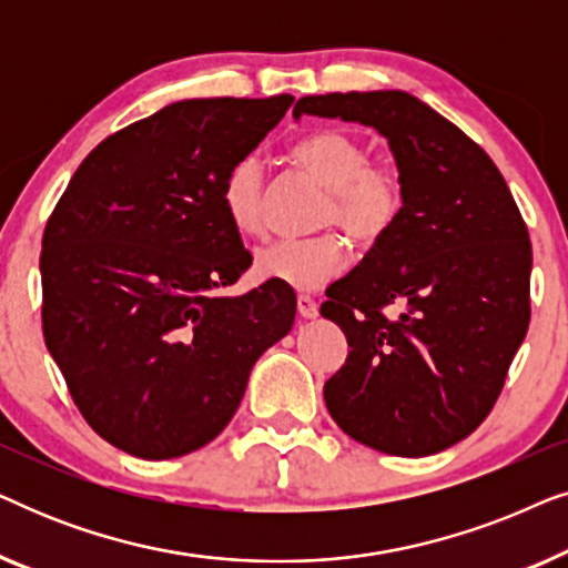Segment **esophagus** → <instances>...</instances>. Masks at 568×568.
Segmentation results:
<instances>
[{"mask_svg":"<svg viewBox=\"0 0 568 568\" xmlns=\"http://www.w3.org/2000/svg\"><path fill=\"white\" fill-rule=\"evenodd\" d=\"M297 313H300V317L310 321V317L317 315V302L310 297V294H297Z\"/></svg>","mask_w":568,"mask_h":568,"instance_id":"obj_1","label":"esophagus"}]
</instances>
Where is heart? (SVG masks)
<instances>
[{
	"label": "heart",
	"mask_w": 568,
	"mask_h": 568,
	"mask_svg": "<svg viewBox=\"0 0 568 568\" xmlns=\"http://www.w3.org/2000/svg\"><path fill=\"white\" fill-rule=\"evenodd\" d=\"M294 168L325 189L317 227L344 230L354 243L375 245L406 209V181L390 162H375L364 139L341 129L315 131L292 146ZM222 206L245 237L266 232L268 185L263 162L245 154L227 170ZM336 230L302 240H276L255 253L258 276L294 290H317L346 268L348 247Z\"/></svg>",
	"instance_id": "heart-1"
}]
</instances>
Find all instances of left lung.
<instances>
[{"label":"left lung","instance_id":"obj_1","mask_svg":"<svg viewBox=\"0 0 568 568\" xmlns=\"http://www.w3.org/2000/svg\"><path fill=\"white\" fill-rule=\"evenodd\" d=\"M302 113L375 126L406 181L395 227L325 292L352 346L325 406L379 453H442L491 414L530 325L523 214L491 158L408 92L307 95Z\"/></svg>","mask_w":568,"mask_h":568}]
</instances>
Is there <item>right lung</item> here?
Masks as SVG:
<instances>
[{"label":"right lung","instance_id":"obj_1","mask_svg":"<svg viewBox=\"0 0 568 568\" xmlns=\"http://www.w3.org/2000/svg\"><path fill=\"white\" fill-rule=\"evenodd\" d=\"M292 95L199 98L103 139L43 230V338L84 422L144 460L204 447L258 356L290 333L282 282L224 297L253 255L222 206Z\"/></svg>","mask_w":568,"mask_h":568}]
</instances>
